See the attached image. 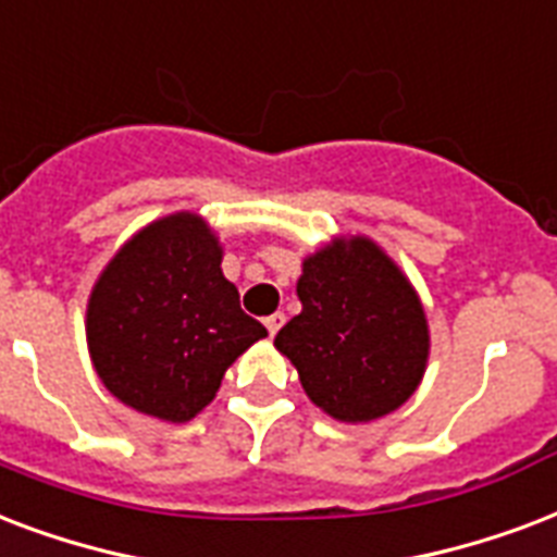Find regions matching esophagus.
I'll return each instance as SVG.
<instances>
[{"instance_id": "esophagus-1", "label": "esophagus", "mask_w": 557, "mask_h": 557, "mask_svg": "<svg viewBox=\"0 0 557 557\" xmlns=\"http://www.w3.org/2000/svg\"><path fill=\"white\" fill-rule=\"evenodd\" d=\"M264 325H267V331H270V337H275V334H278V327L284 325V313H278V310H275V313H270V317L264 319Z\"/></svg>"}]
</instances>
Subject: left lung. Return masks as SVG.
<instances>
[{"label": "left lung", "mask_w": 557, "mask_h": 557, "mask_svg": "<svg viewBox=\"0 0 557 557\" xmlns=\"http://www.w3.org/2000/svg\"><path fill=\"white\" fill-rule=\"evenodd\" d=\"M301 313L275 334L322 412L369 424L412 398L426 372L430 325L404 270L366 235L334 238L301 261Z\"/></svg>", "instance_id": "1"}]
</instances>
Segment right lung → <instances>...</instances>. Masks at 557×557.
I'll return each mask as SVG.
<instances>
[{
	"label": "right lung",
	"instance_id": "obj_1",
	"mask_svg": "<svg viewBox=\"0 0 557 557\" xmlns=\"http://www.w3.org/2000/svg\"><path fill=\"white\" fill-rule=\"evenodd\" d=\"M220 261L218 232L197 211H176L136 232L101 270L86 301V346L124 407L191 421L226 369L267 337Z\"/></svg>",
	"mask_w": 557,
	"mask_h": 557
}]
</instances>
